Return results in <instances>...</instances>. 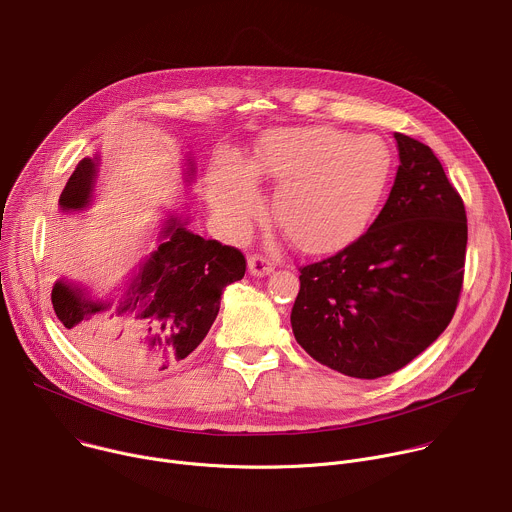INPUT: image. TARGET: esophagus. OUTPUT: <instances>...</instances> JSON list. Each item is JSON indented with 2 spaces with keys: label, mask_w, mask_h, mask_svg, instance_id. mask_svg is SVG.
Segmentation results:
<instances>
[{
  "label": "esophagus",
  "mask_w": 512,
  "mask_h": 512,
  "mask_svg": "<svg viewBox=\"0 0 512 512\" xmlns=\"http://www.w3.org/2000/svg\"><path fill=\"white\" fill-rule=\"evenodd\" d=\"M247 267H249V273L255 277H263L273 271V263L263 255H251L247 261Z\"/></svg>",
  "instance_id": "obj_1"
}]
</instances>
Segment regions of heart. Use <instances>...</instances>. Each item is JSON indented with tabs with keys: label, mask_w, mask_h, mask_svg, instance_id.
<instances>
[{
	"label": "heart",
	"mask_w": 512,
	"mask_h": 512,
	"mask_svg": "<svg viewBox=\"0 0 512 512\" xmlns=\"http://www.w3.org/2000/svg\"><path fill=\"white\" fill-rule=\"evenodd\" d=\"M392 156L374 134L333 126L277 128L247 164L219 156L209 175V201L233 227L261 209L255 179L279 185L275 221L305 253H333L354 243L374 221L390 181Z\"/></svg>",
	"instance_id": "1"
}]
</instances>
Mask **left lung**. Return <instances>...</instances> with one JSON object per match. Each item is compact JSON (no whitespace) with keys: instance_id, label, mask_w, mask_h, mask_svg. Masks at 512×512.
I'll list each match as a JSON object with an SVG mask.
<instances>
[{"instance_id":"8db88e82","label":"left lung","mask_w":512,"mask_h":512,"mask_svg":"<svg viewBox=\"0 0 512 512\" xmlns=\"http://www.w3.org/2000/svg\"><path fill=\"white\" fill-rule=\"evenodd\" d=\"M400 166L370 229L301 267L291 309L297 344L360 380L398 372L448 327L462 289L466 211L432 148L394 134Z\"/></svg>"}]
</instances>
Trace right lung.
Instances as JSON below:
<instances>
[{"label": "right lung", "mask_w": 512, "mask_h": 512, "mask_svg": "<svg viewBox=\"0 0 512 512\" xmlns=\"http://www.w3.org/2000/svg\"><path fill=\"white\" fill-rule=\"evenodd\" d=\"M98 158H82L68 179L60 209L90 205ZM189 177L195 175L189 158ZM158 249L120 295L96 297L86 287L56 281L52 305L74 342L104 366L126 376H148L183 362L209 333L223 289L243 279L245 255L187 229L170 217Z\"/></svg>", "instance_id": "1"}]
</instances>
